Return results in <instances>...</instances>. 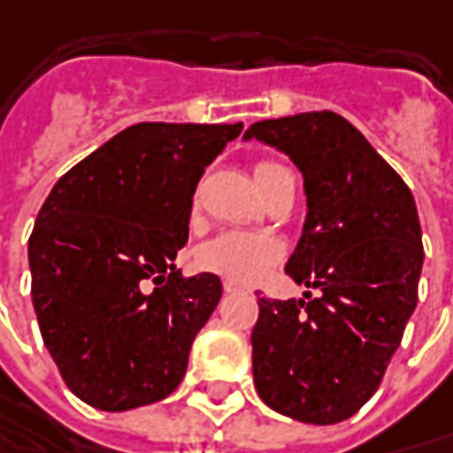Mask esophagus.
I'll return each instance as SVG.
<instances>
[{
  "label": "esophagus",
  "mask_w": 453,
  "mask_h": 453,
  "mask_svg": "<svg viewBox=\"0 0 453 453\" xmlns=\"http://www.w3.org/2000/svg\"><path fill=\"white\" fill-rule=\"evenodd\" d=\"M223 288H226V294H235V291H241V284H235V281H226Z\"/></svg>",
  "instance_id": "esophagus-1"
}]
</instances>
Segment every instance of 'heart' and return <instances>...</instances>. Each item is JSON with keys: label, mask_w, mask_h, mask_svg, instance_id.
Segmentation results:
<instances>
[{"label": "heart", "mask_w": 453, "mask_h": 453, "mask_svg": "<svg viewBox=\"0 0 453 453\" xmlns=\"http://www.w3.org/2000/svg\"><path fill=\"white\" fill-rule=\"evenodd\" d=\"M281 169L284 167L276 162H261L256 167V185L261 188L268 177H273ZM279 256H281V246L273 238L250 235V233H223L197 250V261L203 268L223 273L241 284L258 281L279 261Z\"/></svg>", "instance_id": "b5f03b06"}]
</instances>
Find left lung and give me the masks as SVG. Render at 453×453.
Wrapping results in <instances>:
<instances>
[{
    "mask_svg": "<svg viewBox=\"0 0 453 453\" xmlns=\"http://www.w3.org/2000/svg\"><path fill=\"white\" fill-rule=\"evenodd\" d=\"M243 139L284 151L306 195L302 238L286 273L309 291L286 302L258 299L250 334L256 390L294 421L340 423L378 390L418 302L416 200L340 113L268 119Z\"/></svg>",
    "mask_w": 453,
    "mask_h": 453,
    "instance_id": "left-lung-1",
    "label": "left lung"
}]
</instances>
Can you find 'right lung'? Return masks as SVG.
Segmentation results:
<instances>
[{
  "label": "right lung",
  "instance_id": "add662e5",
  "mask_svg": "<svg viewBox=\"0 0 453 453\" xmlns=\"http://www.w3.org/2000/svg\"><path fill=\"white\" fill-rule=\"evenodd\" d=\"M241 131L134 124L65 172L40 207L27 246L32 306L83 403L131 411L182 383L223 284L215 273L182 279L174 258L203 172Z\"/></svg>",
  "mask_w": 453,
  "mask_h": 453
}]
</instances>
